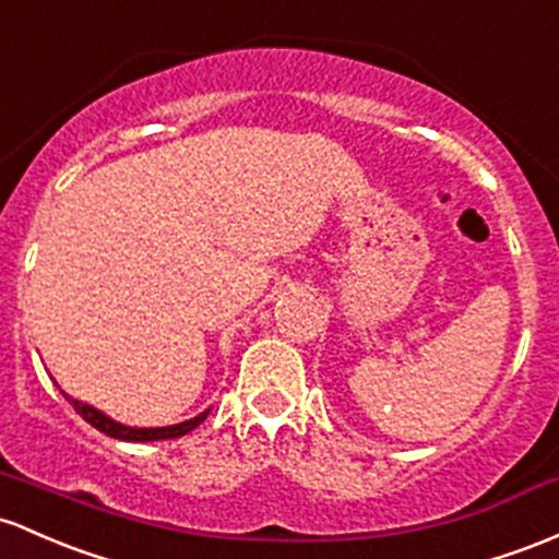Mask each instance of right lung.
<instances>
[{
  "label": "right lung",
  "mask_w": 559,
  "mask_h": 559,
  "mask_svg": "<svg viewBox=\"0 0 559 559\" xmlns=\"http://www.w3.org/2000/svg\"><path fill=\"white\" fill-rule=\"evenodd\" d=\"M63 392V390H60ZM66 401L71 403L73 408H76V414L82 416L84 421H90L92 427L100 429V432H106L108 438H116V440H127V443H151V440H171V438H182V435H188L190 429H195L201 425V421L210 416L212 408L201 411L199 416H193V419H186L180 421V425H169V427H130V425H121V421L110 419L108 414H103L100 408L90 406V403L84 401H76V397H71L69 392H63Z\"/></svg>",
  "instance_id": "add662e5"
}]
</instances>
